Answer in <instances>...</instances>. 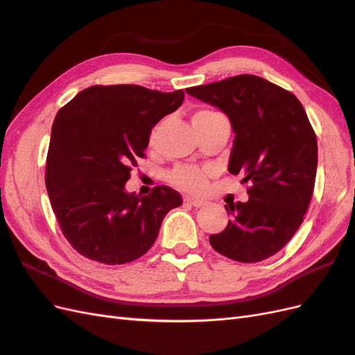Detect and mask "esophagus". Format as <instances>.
Here are the masks:
<instances>
[{"label": "esophagus", "mask_w": 355, "mask_h": 355, "mask_svg": "<svg viewBox=\"0 0 355 355\" xmlns=\"http://www.w3.org/2000/svg\"><path fill=\"white\" fill-rule=\"evenodd\" d=\"M185 202L191 204V206H194V207H202L204 204H206V201L201 198H197V197H185Z\"/></svg>", "instance_id": "obj_1"}]
</instances>
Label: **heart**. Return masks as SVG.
I'll list each match as a JSON object with an SVG mask.
<instances>
[{"mask_svg":"<svg viewBox=\"0 0 355 355\" xmlns=\"http://www.w3.org/2000/svg\"><path fill=\"white\" fill-rule=\"evenodd\" d=\"M213 114V111L209 110H204V111H198L192 116V121H198V120H204V118H207ZM157 133V128H154L153 133H151V141H154ZM206 176L207 173L201 168H196V167H178L175 171H171L170 173V182L173 185L185 189V191H201L204 184H206Z\"/></svg>","mask_w":355,"mask_h":355,"instance_id":"b5f03b06","label":"heart"}]
</instances>
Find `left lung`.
I'll return each instance as SVG.
<instances>
[{
    "instance_id": "left-lung-1",
    "label": "left lung",
    "mask_w": 355,
    "mask_h": 355,
    "mask_svg": "<svg viewBox=\"0 0 355 355\" xmlns=\"http://www.w3.org/2000/svg\"><path fill=\"white\" fill-rule=\"evenodd\" d=\"M187 93L228 115L235 133L228 170L250 184L249 201L225 206L231 219L222 232L210 235V244L232 261H265L304 222L317 173L314 128L293 93L257 75H237Z\"/></svg>"
}]
</instances>
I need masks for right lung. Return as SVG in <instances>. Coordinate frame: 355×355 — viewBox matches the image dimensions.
<instances>
[{
    "label": "right lung",
    "mask_w": 355,
    "mask_h": 355,
    "mask_svg": "<svg viewBox=\"0 0 355 355\" xmlns=\"http://www.w3.org/2000/svg\"><path fill=\"white\" fill-rule=\"evenodd\" d=\"M184 90L92 85L59 110L51 127L46 188L69 244L84 257L121 265L144 256L166 214L182 204L159 185L148 196L124 189L153 127L176 111Z\"/></svg>",
    "instance_id": "add662e5"
}]
</instances>
